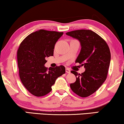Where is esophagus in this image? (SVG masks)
<instances>
[{"label": "esophagus", "mask_w": 124, "mask_h": 124, "mask_svg": "<svg viewBox=\"0 0 124 124\" xmlns=\"http://www.w3.org/2000/svg\"><path fill=\"white\" fill-rule=\"evenodd\" d=\"M65 72H66V73H70V70H69V69H68V68H66Z\"/></svg>", "instance_id": "1"}]
</instances>
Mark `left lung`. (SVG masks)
I'll list each match as a JSON object with an SVG mask.
<instances>
[{
    "label": "left lung",
    "mask_w": 124,
    "mask_h": 124,
    "mask_svg": "<svg viewBox=\"0 0 124 124\" xmlns=\"http://www.w3.org/2000/svg\"><path fill=\"white\" fill-rule=\"evenodd\" d=\"M66 34L80 43L81 51L75 62L85 68L81 74L71 71L77 77L70 87L78 95L87 97L95 92L107 78L111 62L109 48L103 39L90 30H74Z\"/></svg>",
    "instance_id": "left-lung-1"
}]
</instances>
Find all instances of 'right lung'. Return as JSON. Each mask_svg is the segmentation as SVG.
I'll return each instance as SVG.
<instances>
[{
	"label": "right lung",
	"instance_id": "right-lung-1",
	"mask_svg": "<svg viewBox=\"0 0 124 124\" xmlns=\"http://www.w3.org/2000/svg\"><path fill=\"white\" fill-rule=\"evenodd\" d=\"M62 32L40 29L27 36L17 51L19 75L25 87L33 95L42 96L52 90L56 79L65 73L63 65L47 69V57L54 55Z\"/></svg>",
	"mask_w": 124,
	"mask_h": 124
}]
</instances>
